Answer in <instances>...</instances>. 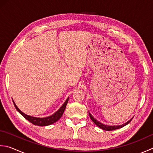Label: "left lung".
<instances>
[{
    "instance_id": "obj_1",
    "label": "left lung",
    "mask_w": 153,
    "mask_h": 153,
    "mask_svg": "<svg viewBox=\"0 0 153 153\" xmlns=\"http://www.w3.org/2000/svg\"><path fill=\"white\" fill-rule=\"evenodd\" d=\"M89 117H90L91 119L92 120V121H94V123L97 125V126H98L100 128H102L103 130H105V131H113V130H115V129H118V128H120L123 127L125 126V125H127L128 123H129L131 121V120H132V119H131L129 121H127V123H125V124L123 125H117V126H109V125H105L104 124H102L101 123L99 122L98 121H97L96 119H95V118H94V117H93L90 113H89Z\"/></svg>"
}]
</instances>
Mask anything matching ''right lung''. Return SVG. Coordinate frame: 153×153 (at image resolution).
I'll use <instances>...</instances> for the list:
<instances>
[{"instance_id": "1", "label": "right lung", "mask_w": 153, "mask_h": 153, "mask_svg": "<svg viewBox=\"0 0 153 153\" xmlns=\"http://www.w3.org/2000/svg\"><path fill=\"white\" fill-rule=\"evenodd\" d=\"M68 99L69 97L67 99L66 101H65L64 103L62 105L60 108L55 113H53L52 115L47 117H44V118L34 117H32V116L26 115L25 113H24L23 112L21 111L18 108V107L16 105V104H15L14 101H13V103H14L15 108L18 111H19L26 119H27L28 121L32 123L33 125H38V126H47V125H50L54 123L55 122L58 121L59 119L61 118L63 113L64 112V110L65 109V107H66V105L68 102Z\"/></svg>"}]
</instances>
